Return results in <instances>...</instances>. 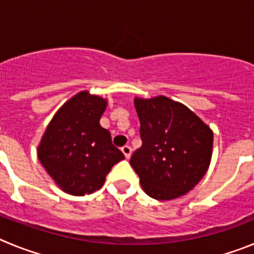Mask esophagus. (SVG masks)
I'll return each mask as SVG.
<instances>
[{"mask_svg": "<svg viewBox=\"0 0 254 254\" xmlns=\"http://www.w3.org/2000/svg\"><path fill=\"white\" fill-rule=\"evenodd\" d=\"M121 150H122V152H123V155L126 156V159L131 158V154H132L131 146H128V145H125V146H123Z\"/></svg>", "mask_w": 254, "mask_h": 254, "instance_id": "34e87169", "label": "esophagus"}]
</instances>
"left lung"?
<instances>
[{
	"label": "left lung",
	"mask_w": 254,
	"mask_h": 254,
	"mask_svg": "<svg viewBox=\"0 0 254 254\" xmlns=\"http://www.w3.org/2000/svg\"><path fill=\"white\" fill-rule=\"evenodd\" d=\"M134 108L142 145L129 164L142 190L161 201L183 196L207 172L214 133L186 105L167 96L136 98Z\"/></svg>",
	"instance_id": "obj_1"
}]
</instances>
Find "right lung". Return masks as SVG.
Listing matches in <instances>:
<instances>
[{"instance_id":"add662e5","label":"right lung","mask_w":254,"mask_h":254,"mask_svg":"<svg viewBox=\"0 0 254 254\" xmlns=\"http://www.w3.org/2000/svg\"><path fill=\"white\" fill-rule=\"evenodd\" d=\"M105 108L100 96L76 94L56 113L40 141V163L67 193L84 196L100 190L112 167L125 159L99 123Z\"/></svg>"}]
</instances>
